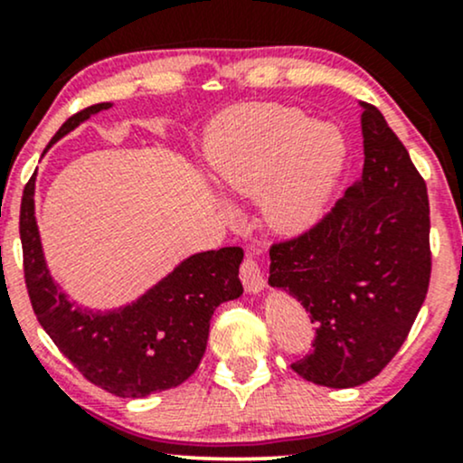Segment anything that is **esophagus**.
Segmentation results:
<instances>
[{
  "mask_svg": "<svg viewBox=\"0 0 463 463\" xmlns=\"http://www.w3.org/2000/svg\"><path fill=\"white\" fill-rule=\"evenodd\" d=\"M239 276H241V283L246 287L248 294H259V291L265 287V279L259 263L254 261L252 257H246L241 263V269H239Z\"/></svg>",
  "mask_w": 463,
  "mask_h": 463,
  "instance_id": "obj_1",
  "label": "esophagus"
}]
</instances>
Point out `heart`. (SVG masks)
I'll list each match as a JSON object with an SVG mask.
<instances>
[{
	"label": "heart",
	"mask_w": 463,
	"mask_h": 463,
	"mask_svg": "<svg viewBox=\"0 0 463 463\" xmlns=\"http://www.w3.org/2000/svg\"><path fill=\"white\" fill-rule=\"evenodd\" d=\"M204 156L222 189L261 195L276 231L302 232L320 220L337 183L346 141L326 121H309L296 106L254 102L211 121Z\"/></svg>",
	"instance_id": "obj_1"
}]
</instances>
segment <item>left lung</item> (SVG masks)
Here are the masks:
<instances>
[{
    "instance_id": "8db88e82",
    "label": "left lung",
    "mask_w": 463,
    "mask_h": 463,
    "mask_svg": "<svg viewBox=\"0 0 463 463\" xmlns=\"http://www.w3.org/2000/svg\"><path fill=\"white\" fill-rule=\"evenodd\" d=\"M361 109V178L316 226L269 248V285L316 324L313 350L291 368L335 390L365 383L390 364L431 279L427 184L381 110Z\"/></svg>"
}]
</instances>
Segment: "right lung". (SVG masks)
I'll return each mask as SVG.
<instances>
[{
  "instance_id": "obj_1",
  "label": "right lung",
  "mask_w": 463,
  "mask_h": 463,
  "mask_svg": "<svg viewBox=\"0 0 463 463\" xmlns=\"http://www.w3.org/2000/svg\"><path fill=\"white\" fill-rule=\"evenodd\" d=\"M110 106L93 104L69 117L52 143ZM19 235L36 320L84 379L121 398H143L184 383L204 354L213 311L243 294V250L232 246L191 254L130 305L82 309L47 269L34 217V176L21 198Z\"/></svg>"
}]
</instances>
